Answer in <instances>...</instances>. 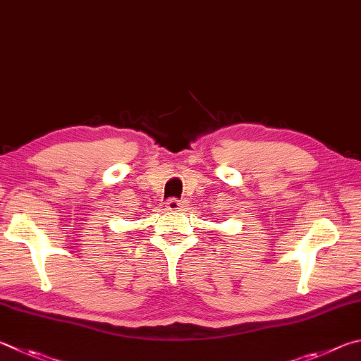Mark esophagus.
Masks as SVG:
<instances>
[{
    "label": "esophagus",
    "instance_id": "esophagus-1",
    "mask_svg": "<svg viewBox=\"0 0 361 361\" xmlns=\"http://www.w3.org/2000/svg\"><path fill=\"white\" fill-rule=\"evenodd\" d=\"M185 206V203L182 200H176V198H171L166 201V211H179L182 207Z\"/></svg>",
    "mask_w": 361,
    "mask_h": 361
}]
</instances>
